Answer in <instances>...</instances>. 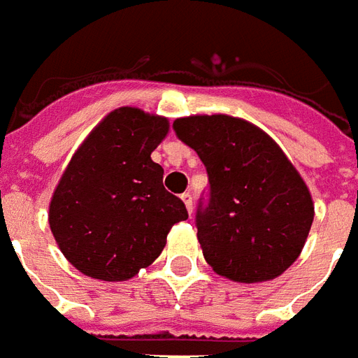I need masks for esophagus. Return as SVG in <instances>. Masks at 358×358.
<instances>
[{
	"instance_id": "obj_1",
	"label": "esophagus",
	"mask_w": 358,
	"mask_h": 358,
	"mask_svg": "<svg viewBox=\"0 0 358 358\" xmlns=\"http://www.w3.org/2000/svg\"><path fill=\"white\" fill-rule=\"evenodd\" d=\"M181 200L185 202V206H187L189 213H192V194H190V192H182Z\"/></svg>"
}]
</instances>
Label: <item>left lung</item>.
Returning <instances> with one entry per match:
<instances>
[{
	"label": "left lung",
	"mask_w": 358,
	"mask_h": 358,
	"mask_svg": "<svg viewBox=\"0 0 358 358\" xmlns=\"http://www.w3.org/2000/svg\"><path fill=\"white\" fill-rule=\"evenodd\" d=\"M173 129L208 171V200L196 211L206 262L236 282L282 275L315 217L311 192L286 154L259 127L225 114L177 118Z\"/></svg>",
	"instance_id": "1"
}]
</instances>
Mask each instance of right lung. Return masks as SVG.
I'll list each match as a JSON object with an SVG mask.
<instances>
[{
	"instance_id": "add662e5",
	"label": "right lung",
	"mask_w": 358,
	"mask_h": 358,
	"mask_svg": "<svg viewBox=\"0 0 358 358\" xmlns=\"http://www.w3.org/2000/svg\"><path fill=\"white\" fill-rule=\"evenodd\" d=\"M168 131V118L122 106L72 156L51 198L49 227L80 273L106 282L131 278L162 254L169 229L189 217L150 158Z\"/></svg>"
}]
</instances>
